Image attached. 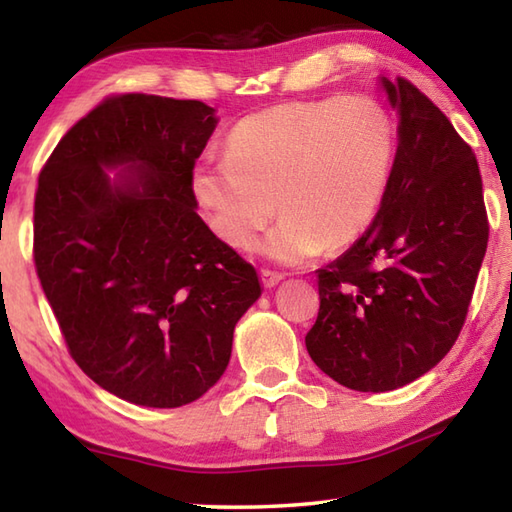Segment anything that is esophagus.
<instances>
[{
	"label": "esophagus",
	"mask_w": 512,
	"mask_h": 512,
	"mask_svg": "<svg viewBox=\"0 0 512 512\" xmlns=\"http://www.w3.org/2000/svg\"><path fill=\"white\" fill-rule=\"evenodd\" d=\"M284 279L279 273H270V270H262V284L264 288H275L279 281Z\"/></svg>",
	"instance_id": "1"
}]
</instances>
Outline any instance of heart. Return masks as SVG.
I'll use <instances>...</instances> for the list:
<instances>
[{"label": "heart", "mask_w": 512, "mask_h": 512, "mask_svg": "<svg viewBox=\"0 0 512 512\" xmlns=\"http://www.w3.org/2000/svg\"><path fill=\"white\" fill-rule=\"evenodd\" d=\"M394 125L367 96L297 101L239 121L224 158L193 169L195 198L228 246L246 250L268 233L262 253L295 266L361 237L383 204ZM278 204L275 205L274 202Z\"/></svg>", "instance_id": "heart-1"}]
</instances>
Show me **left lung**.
Here are the masks:
<instances>
[{"label":"left lung","mask_w":512,"mask_h":512,"mask_svg":"<svg viewBox=\"0 0 512 512\" xmlns=\"http://www.w3.org/2000/svg\"><path fill=\"white\" fill-rule=\"evenodd\" d=\"M398 112V149L372 226L317 270L319 317L306 334L323 374L391 391L427 374L464 325L488 244L471 147L416 85L378 79Z\"/></svg>","instance_id":"left-lung-1"}]
</instances>
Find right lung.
<instances>
[{"instance_id":"right-lung-1","label":"right lung","mask_w":512,"mask_h":512,"mask_svg":"<svg viewBox=\"0 0 512 512\" xmlns=\"http://www.w3.org/2000/svg\"><path fill=\"white\" fill-rule=\"evenodd\" d=\"M215 127L202 101L112 96L39 176L41 288L76 365L134 405L173 409L206 394L262 297L255 268L195 211L193 167Z\"/></svg>"}]
</instances>
